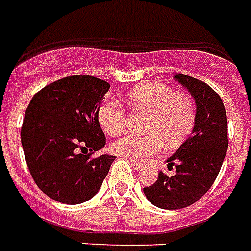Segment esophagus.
Segmentation results:
<instances>
[{
    "instance_id": "obj_1",
    "label": "esophagus",
    "mask_w": 251,
    "mask_h": 251,
    "mask_svg": "<svg viewBox=\"0 0 251 251\" xmlns=\"http://www.w3.org/2000/svg\"><path fill=\"white\" fill-rule=\"evenodd\" d=\"M131 165H133V168L136 169V171H141L142 165L140 163H136V161H131Z\"/></svg>"
}]
</instances>
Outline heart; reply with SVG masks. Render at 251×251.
<instances>
[{"instance_id":"1","label":"heart","mask_w":251,"mask_h":251,"mask_svg":"<svg viewBox=\"0 0 251 251\" xmlns=\"http://www.w3.org/2000/svg\"><path fill=\"white\" fill-rule=\"evenodd\" d=\"M126 102L134 111L145 113L142 130L145 136L126 134L110 145L111 152L136 163H144L161 151L180 145L192 131L196 122V104L187 94H177L163 83H145L126 95ZM102 130L118 136L126 126L122 104L114 98L103 99L97 110Z\"/></svg>"}]
</instances>
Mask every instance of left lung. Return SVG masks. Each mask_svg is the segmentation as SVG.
<instances>
[{
  "label": "left lung",
  "instance_id": "left-lung-1",
  "mask_svg": "<svg viewBox=\"0 0 251 251\" xmlns=\"http://www.w3.org/2000/svg\"><path fill=\"white\" fill-rule=\"evenodd\" d=\"M175 79L194 97L196 122L191 136L167 160L176 174L160 172L157 181L144 188L148 200L163 210H179L198 201L214 184L228 148L226 110L218 93L184 74Z\"/></svg>",
  "mask_w": 251,
  "mask_h": 251
}]
</instances>
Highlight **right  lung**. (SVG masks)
Wrapping results in <instances>:
<instances>
[{
    "instance_id": "obj_1",
    "label": "right lung",
    "mask_w": 251,
    "mask_h": 251,
    "mask_svg": "<svg viewBox=\"0 0 251 251\" xmlns=\"http://www.w3.org/2000/svg\"><path fill=\"white\" fill-rule=\"evenodd\" d=\"M109 88L99 77L74 75L41 88L30 100L21 144L32 177L51 199L83 203L109 174L115 156L93 157L106 145L97 110Z\"/></svg>"
}]
</instances>
